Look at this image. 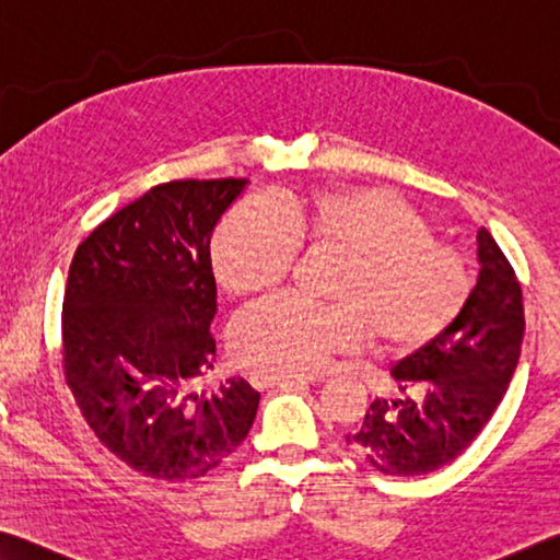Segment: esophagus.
I'll return each mask as SVG.
<instances>
[{"mask_svg":"<svg viewBox=\"0 0 560 560\" xmlns=\"http://www.w3.org/2000/svg\"><path fill=\"white\" fill-rule=\"evenodd\" d=\"M304 376H296V374H252V384L266 388V386H281V388H289V386H296V384H304Z\"/></svg>","mask_w":560,"mask_h":560,"instance_id":"esophagus-1","label":"esophagus"}]
</instances>
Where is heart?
Here are the masks:
<instances>
[{
	"label": "heart",
	"instance_id": "obj_1",
	"mask_svg": "<svg viewBox=\"0 0 560 560\" xmlns=\"http://www.w3.org/2000/svg\"><path fill=\"white\" fill-rule=\"evenodd\" d=\"M299 248L341 256L334 304L279 296L248 308L232 328L248 369L308 374L369 339L384 357H408L441 339L471 296L464 256L384 189L316 191L277 211L236 203L211 236V266L229 296L252 299L289 277Z\"/></svg>",
	"mask_w": 560,
	"mask_h": 560
}]
</instances>
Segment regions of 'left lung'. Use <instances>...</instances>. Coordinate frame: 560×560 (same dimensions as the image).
Returning a JSON list of instances; mask_svg holds the SVG:
<instances>
[{
    "label": "left lung",
    "instance_id": "1",
    "mask_svg": "<svg viewBox=\"0 0 560 560\" xmlns=\"http://www.w3.org/2000/svg\"><path fill=\"white\" fill-rule=\"evenodd\" d=\"M476 242L481 271L456 324L396 363L404 398H376L346 436L353 454L386 476H423L464 454L518 366L526 328L521 283L486 229Z\"/></svg>",
    "mask_w": 560,
    "mask_h": 560
}]
</instances>
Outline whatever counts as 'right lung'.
Wrapping results in <instances>:
<instances>
[{
  "label": "right lung",
  "mask_w": 560,
  "mask_h": 560,
  "mask_svg": "<svg viewBox=\"0 0 560 560\" xmlns=\"http://www.w3.org/2000/svg\"><path fill=\"white\" fill-rule=\"evenodd\" d=\"M246 179L159 184L77 246L61 308L65 378L89 429L129 468L191 481L246 439L259 392L214 366L209 242Z\"/></svg>",
  "instance_id": "obj_1"
}]
</instances>
